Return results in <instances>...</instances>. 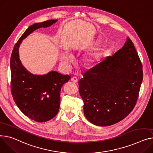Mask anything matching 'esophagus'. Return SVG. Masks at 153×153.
<instances>
[{
	"label": "esophagus",
	"instance_id": "1",
	"mask_svg": "<svg viewBox=\"0 0 153 153\" xmlns=\"http://www.w3.org/2000/svg\"><path fill=\"white\" fill-rule=\"evenodd\" d=\"M71 82H73V83H77V81H78V79L76 77H73L71 79Z\"/></svg>",
	"mask_w": 153,
	"mask_h": 153
}]
</instances>
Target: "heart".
Here are the masks:
<instances>
[{
	"mask_svg": "<svg viewBox=\"0 0 153 153\" xmlns=\"http://www.w3.org/2000/svg\"><path fill=\"white\" fill-rule=\"evenodd\" d=\"M98 40L97 42H100ZM108 47L107 45H101L99 48L94 52H89L84 54L80 59V65L83 68L90 69L96 66L99 59L102 58L107 53ZM73 62L72 56L68 52H64L61 56V63L65 69L69 68L71 62Z\"/></svg>",
	"mask_w": 153,
	"mask_h": 153,
	"instance_id": "1",
	"label": "heart"
}]
</instances>
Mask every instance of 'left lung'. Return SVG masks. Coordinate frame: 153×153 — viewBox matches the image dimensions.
I'll return each instance as SVG.
<instances>
[{
    "instance_id": "1",
    "label": "left lung",
    "mask_w": 153,
    "mask_h": 153,
    "mask_svg": "<svg viewBox=\"0 0 153 153\" xmlns=\"http://www.w3.org/2000/svg\"><path fill=\"white\" fill-rule=\"evenodd\" d=\"M142 64L128 37L123 48L84 74L79 90L87 119L109 126L133 110L143 80Z\"/></svg>"
}]
</instances>
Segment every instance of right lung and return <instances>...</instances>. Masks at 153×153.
I'll list each match as a JSON object with an SVG mask.
<instances>
[{"mask_svg":"<svg viewBox=\"0 0 153 153\" xmlns=\"http://www.w3.org/2000/svg\"><path fill=\"white\" fill-rule=\"evenodd\" d=\"M58 19H50L30 26L15 45L10 58L11 91L15 102L29 119L43 123L53 118L60 105V91L70 79L68 75L50 71L44 75L30 73L19 59V47L23 40L35 30L48 27Z\"/></svg>","mask_w":153,"mask_h":153,"instance_id":"add662e5","label":"right lung"}]
</instances>
